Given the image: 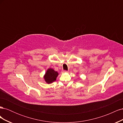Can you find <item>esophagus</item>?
Masks as SVG:
<instances>
[{"label": "esophagus", "mask_w": 123, "mask_h": 123, "mask_svg": "<svg viewBox=\"0 0 123 123\" xmlns=\"http://www.w3.org/2000/svg\"><path fill=\"white\" fill-rule=\"evenodd\" d=\"M62 72L63 73H67V72H68V71H67L64 70V71H62Z\"/></svg>", "instance_id": "esophagus-1"}]
</instances>
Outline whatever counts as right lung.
Segmentation results:
<instances>
[{
	"label": "right lung",
	"mask_w": 123,
	"mask_h": 123,
	"mask_svg": "<svg viewBox=\"0 0 123 123\" xmlns=\"http://www.w3.org/2000/svg\"><path fill=\"white\" fill-rule=\"evenodd\" d=\"M58 75V73L57 72L55 71L52 69L49 68L48 69L44 76V79L47 83L51 84L56 80Z\"/></svg>",
	"instance_id": "right-lung-1"
}]
</instances>
